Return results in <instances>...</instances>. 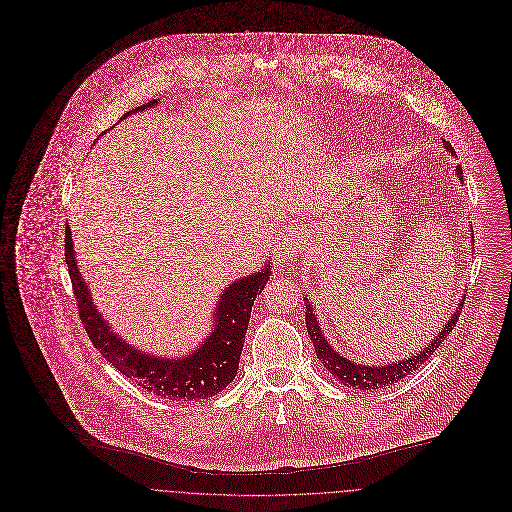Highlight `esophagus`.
I'll return each mask as SVG.
<instances>
[{"label":"esophagus","mask_w":512,"mask_h":512,"mask_svg":"<svg viewBox=\"0 0 512 512\" xmlns=\"http://www.w3.org/2000/svg\"><path fill=\"white\" fill-rule=\"evenodd\" d=\"M301 248H303V240H301L299 232L293 228L292 224H286V228L282 230V234L278 238L274 258L280 266H286L301 252Z\"/></svg>","instance_id":"obj_1"}]
</instances>
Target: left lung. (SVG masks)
Masks as SVG:
<instances>
[{"label": "left lung", "mask_w": 512, "mask_h": 512, "mask_svg": "<svg viewBox=\"0 0 512 512\" xmlns=\"http://www.w3.org/2000/svg\"><path fill=\"white\" fill-rule=\"evenodd\" d=\"M447 149H451V146H447ZM457 175L459 179H463V171L461 167H457ZM463 297V295H461ZM307 299V297H305ZM463 303H465V297L457 303L451 319H447L443 331L438 333V337L420 353H416L414 357L406 359V361H398V363H392V365L384 366H368V365H357L355 361H349L345 357H341L327 341H325V335L321 333V327H319V321L313 313V307L309 305V299L305 301V325H307V333L313 341V347H315V353H317V359L325 365V368L329 370V374H333L339 382H343L345 386H353V388H359V390H365V392H372V390H378L382 386H392L394 382H400L402 378H406L410 372L418 370L420 366L424 365L436 351L439 349V343H443L447 339V335L451 333V329L455 327L461 311H463Z\"/></svg>", "instance_id": "left-lung-1"}]
</instances>
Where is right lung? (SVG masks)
Returning <instances> with one entry per match:
<instances>
[{"mask_svg": "<svg viewBox=\"0 0 512 512\" xmlns=\"http://www.w3.org/2000/svg\"><path fill=\"white\" fill-rule=\"evenodd\" d=\"M155 104L157 100H151L132 112L146 110ZM65 260L73 282L78 315L92 345L108 363H112L128 378L136 380L147 392L169 400H199L219 394L234 380L244 347L250 311L256 295L264 290L270 278V264H266L264 270L240 278L222 290L215 309V329L195 353L185 359H163L134 349L114 331H110V325L96 311L90 290L78 272L69 226L65 232Z\"/></svg>", "mask_w": 512, "mask_h": 512, "instance_id": "obj_1", "label": "right lung"}]
</instances>
